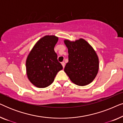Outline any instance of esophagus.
I'll list each match as a JSON object with an SVG mask.
<instances>
[{
  "label": "esophagus",
  "mask_w": 123,
  "mask_h": 123,
  "mask_svg": "<svg viewBox=\"0 0 123 123\" xmlns=\"http://www.w3.org/2000/svg\"><path fill=\"white\" fill-rule=\"evenodd\" d=\"M62 66H63V68H64V67H65V63H64V62H62Z\"/></svg>",
  "instance_id": "1"
}]
</instances>
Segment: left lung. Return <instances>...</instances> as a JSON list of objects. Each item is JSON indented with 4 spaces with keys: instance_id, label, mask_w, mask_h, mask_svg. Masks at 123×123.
Wrapping results in <instances>:
<instances>
[{
    "instance_id": "left-lung-1",
    "label": "left lung",
    "mask_w": 123,
    "mask_h": 123,
    "mask_svg": "<svg viewBox=\"0 0 123 123\" xmlns=\"http://www.w3.org/2000/svg\"><path fill=\"white\" fill-rule=\"evenodd\" d=\"M64 43L68 49V62L64 72L75 85H88L98 73V58L95 51L83 38L75 41L65 40Z\"/></svg>"
}]
</instances>
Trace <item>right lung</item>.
<instances>
[{"label": "right lung", "mask_w": 123, "mask_h": 123, "mask_svg": "<svg viewBox=\"0 0 123 123\" xmlns=\"http://www.w3.org/2000/svg\"><path fill=\"white\" fill-rule=\"evenodd\" d=\"M58 37L45 36L37 42L26 60V71L30 81L38 88L53 83L56 74L63 69L58 62L54 47Z\"/></svg>", "instance_id": "1"}]
</instances>
